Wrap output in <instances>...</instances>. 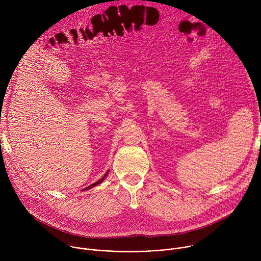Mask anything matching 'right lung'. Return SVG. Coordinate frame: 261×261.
I'll use <instances>...</instances> for the list:
<instances>
[{
    "label": "right lung",
    "instance_id": "add662e5",
    "mask_svg": "<svg viewBox=\"0 0 261 261\" xmlns=\"http://www.w3.org/2000/svg\"><path fill=\"white\" fill-rule=\"evenodd\" d=\"M108 172H109V170H107V172L103 175V177L102 178H100L99 180H97V181H95L94 184H92L91 186H89V187H87V188H85V189H83V191H85V190H89V189H91V188H93V187H95V186H97V185H99L100 182H102L103 180H104V178L107 176V174H108Z\"/></svg>",
    "mask_w": 261,
    "mask_h": 261
}]
</instances>
